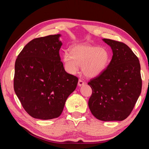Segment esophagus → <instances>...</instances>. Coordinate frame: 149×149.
I'll use <instances>...</instances> for the list:
<instances>
[{"mask_svg":"<svg viewBox=\"0 0 149 149\" xmlns=\"http://www.w3.org/2000/svg\"><path fill=\"white\" fill-rule=\"evenodd\" d=\"M84 84V82L83 80H81V79L79 80V81H78V86H83Z\"/></svg>","mask_w":149,"mask_h":149,"instance_id":"1","label":"esophagus"}]
</instances>
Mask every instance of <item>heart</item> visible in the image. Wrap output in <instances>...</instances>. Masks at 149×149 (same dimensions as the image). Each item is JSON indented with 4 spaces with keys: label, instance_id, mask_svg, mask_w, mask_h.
I'll list each match as a JSON object with an SVG mask.
<instances>
[{
    "label": "heart",
    "instance_id": "1",
    "mask_svg": "<svg viewBox=\"0 0 149 149\" xmlns=\"http://www.w3.org/2000/svg\"><path fill=\"white\" fill-rule=\"evenodd\" d=\"M70 52L63 54V61L66 70L71 74H76L82 66L83 74L86 77H96L105 70L111 61L108 50L90 44L75 45Z\"/></svg>",
    "mask_w": 149,
    "mask_h": 149
}]
</instances>
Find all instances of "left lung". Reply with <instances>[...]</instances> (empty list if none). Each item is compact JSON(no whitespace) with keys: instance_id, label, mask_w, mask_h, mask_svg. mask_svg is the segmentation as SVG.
Here are the masks:
<instances>
[{"instance_id":"obj_1","label":"left lung","mask_w":149,"mask_h":149,"mask_svg":"<svg viewBox=\"0 0 149 149\" xmlns=\"http://www.w3.org/2000/svg\"><path fill=\"white\" fill-rule=\"evenodd\" d=\"M112 49L107 68L88 85L92 95L88 106L92 115L102 121H122L130 115L141 91L140 64L125 43L102 39Z\"/></svg>"}]
</instances>
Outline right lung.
<instances>
[{
    "label": "right lung",
    "instance_id": "1",
    "mask_svg": "<svg viewBox=\"0 0 149 149\" xmlns=\"http://www.w3.org/2000/svg\"><path fill=\"white\" fill-rule=\"evenodd\" d=\"M61 36L31 40L16 59L15 92L24 109L34 118H58L77 87L78 78L68 74L61 61Z\"/></svg>",
    "mask_w": 149,
    "mask_h": 149
}]
</instances>
